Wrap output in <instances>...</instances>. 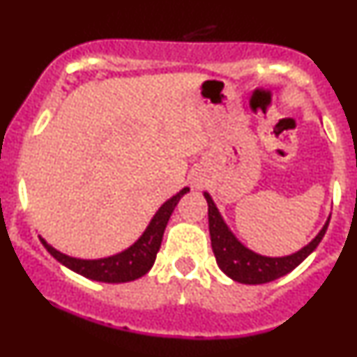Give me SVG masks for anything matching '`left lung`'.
Returning a JSON list of instances; mask_svg holds the SVG:
<instances>
[{"label": "left lung", "instance_id": "1", "mask_svg": "<svg viewBox=\"0 0 357 357\" xmlns=\"http://www.w3.org/2000/svg\"><path fill=\"white\" fill-rule=\"evenodd\" d=\"M204 197L208 204V231H211V243L215 262L225 275H228L235 282L245 283V285L269 283L294 271L319 245L330 222L328 219L321 231L316 235V238L295 254L285 255V257H266V255H259L243 247L222 221L211 195L204 193Z\"/></svg>", "mask_w": 357, "mask_h": 357}]
</instances>
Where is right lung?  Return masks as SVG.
<instances>
[{"mask_svg":"<svg viewBox=\"0 0 357 357\" xmlns=\"http://www.w3.org/2000/svg\"><path fill=\"white\" fill-rule=\"evenodd\" d=\"M190 192V188H183L178 195L169 199L157 211L153 219L150 221L149 228L145 229L138 242L131 245L128 250L121 252L117 255L105 259H96V261H84V259L68 257L62 252L55 250L52 245L41 238V243L46 247V250L53 255L59 262L67 266L72 271L79 273V275L86 276L89 280H96V282L105 283H126L132 282V280L142 278L143 275L150 271L157 257V252L160 248L162 236H164V229L167 226L169 218H171L172 211H174L176 204L179 199Z\"/></svg>","mask_w":357,"mask_h":357,"instance_id":"add662e5","label":"right lung"}]
</instances>
